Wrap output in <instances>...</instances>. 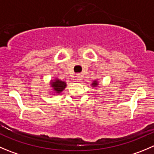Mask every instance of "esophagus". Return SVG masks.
<instances>
[{
  "instance_id": "obj_1",
  "label": "esophagus",
  "mask_w": 154,
  "mask_h": 154,
  "mask_svg": "<svg viewBox=\"0 0 154 154\" xmlns=\"http://www.w3.org/2000/svg\"><path fill=\"white\" fill-rule=\"evenodd\" d=\"M75 82H79L82 80L81 75H79V74L75 75Z\"/></svg>"
}]
</instances>
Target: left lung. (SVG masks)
<instances>
[{
    "label": "left lung",
    "mask_w": 154,
    "mask_h": 154,
    "mask_svg": "<svg viewBox=\"0 0 154 154\" xmlns=\"http://www.w3.org/2000/svg\"><path fill=\"white\" fill-rule=\"evenodd\" d=\"M91 87L93 88H97L98 85H99V82L97 81V79L94 80V81L91 82Z\"/></svg>",
    "instance_id": "1"
}]
</instances>
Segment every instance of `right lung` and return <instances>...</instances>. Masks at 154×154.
I'll return each mask as SVG.
<instances>
[{
	"label": "right lung",
	"instance_id": "obj_1",
	"mask_svg": "<svg viewBox=\"0 0 154 154\" xmlns=\"http://www.w3.org/2000/svg\"><path fill=\"white\" fill-rule=\"evenodd\" d=\"M50 87L51 88L52 91L50 94L59 95L66 88V82L65 81H61L57 77H55L54 79H51L50 82Z\"/></svg>",
	"mask_w": 154,
	"mask_h": 154
}]
</instances>
